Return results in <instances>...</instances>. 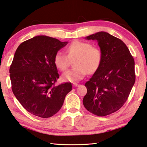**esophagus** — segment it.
Masks as SVG:
<instances>
[{
    "label": "esophagus",
    "instance_id": "1",
    "mask_svg": "<svg viewBox=\"0 0 147 147\" xmlns=\"http://www.w3.org/2000/svg\"><path fill=\"white\" fill-rule=\"evenodd\" d=\"M79 86V84H76V83H73V87H77V86Z\"/></svg>",
    "mask_w": 147,
    "mask_h": 147
}]
</instances>
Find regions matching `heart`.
<instances>
[{"label": "heart", "instance_id": "b5f03b06", "mask_svg": "<svg viewBox=\"0 0 147 147\" xmlns=\"http://www.w3.org/2000/svg\"><path fill=\"white\" fill-rule=\"evenodd\" d=\"M67 54L59 51L54 57L57 68L63 71L68 68L70 59H75V68L65 72L62 78L65 82H75L81 80L89 72L93 73L98 69L102 61V53L96 47L87 42L74 41L67 48Z\"/></svg>", "mask_w": 147, "mask_h": 147}]
</instances>
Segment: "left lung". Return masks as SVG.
Instances as JSON below:
<instances>
[{
	"instance_id": "1",
	"label": "left lung",
	"mask_w": 147,
	"mask_h": 147,
	"mask_svg": "<svg viewBox=\"0 0 147 147\" xmlns=\"http://www.w3.org/2000/svg\"><path fill=\"white\" fill-rule=\"evenodd\" d=\"M97 41L102 53L100 65L85 84L88 91L83 99L89 112L106 116L124 105L136 81L135 63L123 41L106 32L87 36Z\"/></svg>"
}]
</instances>
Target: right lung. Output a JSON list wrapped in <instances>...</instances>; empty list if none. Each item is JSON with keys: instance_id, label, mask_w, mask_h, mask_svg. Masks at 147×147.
<instances>
[{"instance_id": "right-lung-1", "label": "right lung", "mask_w": 147, "mask_h": 147, "mask_svg": "<svg viewBox=\"0 0 147 147\" xmlns=\"http://www.w3.org/2000/svg\"><path fill=\"white\" fill-rule=\"evenodd\" d=\"M67 43L38 36L23 42L16 50L9 68L12 91L24 108L34 115L49 118L55 115L72 90L69 82L55 86L59 75L54 57Z\"/></svg>"}]
</instances>
